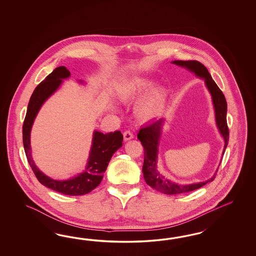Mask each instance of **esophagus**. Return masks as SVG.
<instances>
[{
	"mask_svg": "<svg viewBox=\"0 0 256 256\" xmlns=\"http://www.w3.org/2000/svg\"><path fill=\"white\" fill-rule=\"evenodd\" d=\"M123 135H124V140H130L133 139V137H134L133 133L132 132H130V130H126L123 133Z\"/></svg>",
	"mask_w": 256,
	"mask_h": 256,
	"instance_id": "34e87169",
	"label": "esophagus"
}]
</instances>
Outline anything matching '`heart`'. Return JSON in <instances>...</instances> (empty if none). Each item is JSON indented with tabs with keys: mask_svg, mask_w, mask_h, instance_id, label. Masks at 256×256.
Returning <instances> with one entry per match:
<instances>
[{
	"mask_svg": "<svg viewBox=\"0 0 256 256\" xmlns=\"http://www.w3.org/2000/svg\"><path fill=\"white\" fill-rule=\"evenodd\" d=\"M155 87V82L151 80L140 78L136 82H133L126 86L124 90V98H142L148 93H150ZM166 100V93L162 89L156 90L151 94L146 100L144 101L139 110L138 114L140 117L144 120H150L160 116L164 108Z\"/></svg>",
	"mask_w": 256,
	"mask_h": 256,
	"instance_id": "heart-1",
	"label": "heart"
}]
</instances>
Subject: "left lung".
Returning a JSON list of instances; mask_svg holds the SVG:
<instances>
[{
	"label": "left lung",
	"mask_w": 256,
	"mask_h": 256,
	"mask_svg": "<svg viewBox=\"0 0 256 256\" xmlns=\"http://www.w3.org/2000/svg\"><path fill=\"white\" fill-rule=\"evenodd\" d=\"M172 64H176L179 66L186 68V70L194 72L196 76L204 80L206 86L211 94L213 105L215 108V117L218 128L222 136L224 139L225 148L228 144L229 140V128L227 126L226 114H227V102L225 100L224 94L222 90L218 87L216 82L213 80L211 75L206 70V68L198 61L190 60V61H174ZM163 119L158 121H149L148 124L142 126L138 133V139L140 140L144 150V160L142 166L144 178L148 185L155 188L156 190L162 192L164 194H185L188 192H192L201 186H204L206 183L213 181L215 176L208 179L204 182L188 184V185H180L178 183L172 182L169 179L165 178L162 174L156 170V158H158V142L162 134V126ZM222 153V154H224Z\"/></svg>",
	"instance_id": "8db88e82"
}]
</instances>
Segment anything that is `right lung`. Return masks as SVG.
Returning <instances> with one entry per match:
<instances>
[{
    "mask_svg": "<svg viewBox=\"0 0 256 256\" xmlns=\"http://www.w3.org/2000/svg\"><path fill=\"white\" fill-rule=\"evenodd\" d=\"M70 76V70L64 66H59L36 86L29 101L26 116L24 119L22 140L27 160L39 182L60 194L78 196L89 194L100 184L112 156L123 146V135L118 130L107 134H103L96 130L94 132L92 148L86 170L73 178L64 181L54 180L50 178L39 170L32 158L30 146L32 126L43 103L61 86L62 80Z\"/></svg>",
    "mask_w": 256,
    "mask_h": 256,
    "instance_id": "obj_1",
    "label": "right lung"
}]
</instances>
